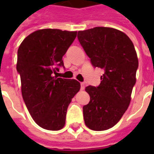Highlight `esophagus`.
I'll list each match as a JSON object with an SVG mask.
<instances>
[{"label":"esophagus","mask_w":154,"mask_h":154,"mask_svg":"<svg viewBox=\"0 0 154 154\" xmlns=\"http://www.w3.org/2000/svg\"><path fill=\"white\" fill-rule=\"evenodd\" d=\"M85 86H86V83L85 82H82L81 83V90H84L85 89Z\"/></svg>","instance_id":"esophagus-1"}]
</instances>
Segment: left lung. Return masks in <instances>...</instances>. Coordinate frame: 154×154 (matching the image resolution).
<instances>
[{
  "instance_id": "obj_1",
  "label": "left lung",
  "mask_w": 154,
  "mask_h": 154,
  "mask_svg": "<svg viewBox=\"0 0 154 154\" xmlns=\"http://www.w3.org/2000/svg\"><path fill=\"white\" fill-rule=\"evenodd\" d=\"M77 38L92 66L105 71L98 87L85 89L90 101L83 106L84 121L92 130L110 129L130 103L139 67L135 48L125 33L109 27L78 31Z\"/></svg>"
}]
</instances>
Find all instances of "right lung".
<instances>
[{
    "label": "right lung",
    "instance_id": "right-lung-1",
    "mask_svg": "<svg viewBox=\"0 0 154 154\" xmlns=\"http://www.w3.org/2000/svg\"><path fill=\"white\" fill-rule=\"evenodd\" d=\"M77 31L44 29L27 36L20 45L16 69L23 100L35 123L48 130L65 125L67 107L80 90V82L54 76L63 67V56Z\"/></svg>",
    "mask_w": 154,
    "mask_h": 154
}]
</instances>
